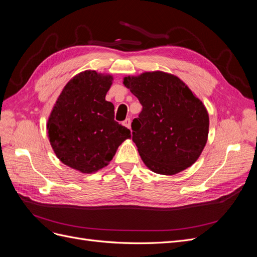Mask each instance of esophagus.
I'll list each match as a JSON object with an SVG mask.
<instances>
[{"label": "esophagus", "mask_w": 257, "mask_h": 257, "mask_svg": "<svg viewBox=\"0 0 257 257\" xmlns=\"http://www.w3.org/2000/svg\"><path fill=\"white\" fill-rule=\"evenodd\" d=\"M124 125H125L127 128L131 130V119L127 118L125 121H124Z\"/></svg>", "instance_id": "obj_1"}]
</instances>
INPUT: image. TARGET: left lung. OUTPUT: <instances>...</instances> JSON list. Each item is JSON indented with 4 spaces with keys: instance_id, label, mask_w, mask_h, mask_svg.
<instances>
[{
    "instance_id": "8db88e82",
    "label": "left lung",
    "mask_w": 257,
    "mask_h": 257,
    "mask_svg": "<svg viewBox=\"0 0 257 257\" xmlns=\"http://www.w3.org/2000/svg\"><path fill=\"white\" fill-rule=\"evenodd\" d=\"M123 84L143 105L132 130L145 165L166 176L192 166L208 139L209 114L203 102L180 78L161 71L126 76Z\"/></svg>"
}]
</instances>
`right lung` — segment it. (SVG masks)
<instances>
[{
    "mask_svg": "<svg viewBox=\"0 0 257 257\" xmlns=\"http://www.w3.org/2000/svg\"><path fill=\"white\" fill-rule=\"evenodd\" d=\"M113 77L95 71L74 76L62 90L47 122L57 158L82 174L109 164L131 131L114 121V106L105 99Z\"/></svg>",
    "mask_w": 257,
    "mask_h": 257,
    "instance_id": "add662e5",
    "label": "right lung"
}]
</instances>
